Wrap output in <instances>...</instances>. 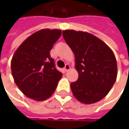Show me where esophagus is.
Returning <instances> with one entry per match:
<instances>
[{
  "label": "esophagus",
  "mask_w": 129,
  "mask_h": 129,
  "mask_svg": "<svg viewBox=\"0 0 129 129\" xmlns=\"http://www.w3.org/2000/svg\"><path fill=\"white\" fill-rule=\"evenodd\" d=\"M63 69H64V70L66 71V72H67V71H68V70L70 69V66L68 64H66V66H65V67Z\"/></svg>",
  "instance_id": "34e87169"
}]
</instances>
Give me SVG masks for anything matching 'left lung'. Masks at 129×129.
Returning a JSON list of instances; mask_svg holds the SVG:
<instances>
[{
  "instance_id": "8db88e82",
  "label": "left lung",
  "mask_w": 129,
  "mask_h": 129,
  "mask_svg": "<svg viewBox=\"0 0 129 129\" xmlns=\"http://www.w3.org/2000/svg\"><path fill=\"white\" fill-rule=\"evenodd\" d=\"M63 37L75 56L78 79L70 84L77 100L85 104L105 97L116 81V58L111 48L92 34L66 29Z\"/></svg>"
}]
</instances>
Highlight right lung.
Here are the masks:
<instances>
[{
    "instance_id": "1",
    "label": "right lung",
    "mask_w": 129,
    "mask_h": 129,
    "mask_svg": "<svg viewBox=\"0 0 129 129\" xmlns=\"http://www.w3.org/2000/svg\"><path fill=\"white\" fill-rule=\"evenodd\" d=\"M61 35V29H41L27 38L14 54L12 74L26 97L43 101L54 92L62 74L56 69L50 52Z\"/></svg>"
}]
</instances>
